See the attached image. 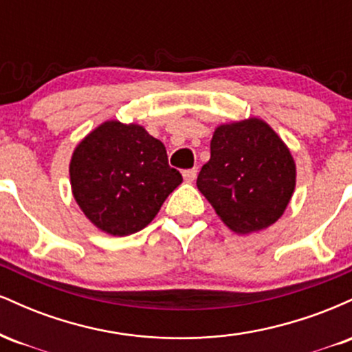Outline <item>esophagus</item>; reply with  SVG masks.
Segmentation results:
<instances>
[{
  "instance_id": "obj_1",
  "label": "esophagus",
  "mask_w": 352,
  "mask_h": 352,
  "mask_svg": "<svg viewBox=\"0 0 352 352\" xmlns=\"http://www.w3.org/2000/svg\"><path fill=\"white\" fill-rule=\"evenodd\" d=\"M197 168H188V170H184V179L187 182H193L197 179Z\"/></svg>"
}]
</instances>
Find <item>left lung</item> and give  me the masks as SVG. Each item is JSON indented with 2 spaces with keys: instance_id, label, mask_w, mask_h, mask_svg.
Returning <instances> with one entry per match:
<instances>
[{
  "instance_id": "1",
  "label": "left lung",
  "mask_w": 352,
  "mask_h": 352,
  "mask_svg": "<svg viewBox=\"0 0 352 352\" xmlns=\"http://www.w3.org/2000/svg\"><path fill=\"white\" fill-rule=\"evenodd\" d=\"M296 168L283 140L260 119L220 125L197 187L236 233L274 223L293 195Z\"/></svg>"
}]
</instances>
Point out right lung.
<instances>
[{
	"mask_svg": "<svg viewBox=\"0 0 352 352\" xmlns=\"http://www.w3.org/2000/svg\"><path fill=\"white\" fill-rule=\"evenodd\" d=\"M69 173L86 217L116 236L147 227L184 180L168 165L160 140L140 125L117 120L99 125L76 147Z\"/></svg>",
	"mask_w": 352,
	"mask_h": 352,
	"instance_id": "add662e5",
	"label": "right lung"
}]
</instances>
